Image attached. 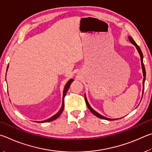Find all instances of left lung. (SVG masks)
<instances>
[{"label":"left lung","mask_w":152,"mask_h":152,"mask_svg":"<svg viewBox=\"0 0 152 152\" xmlns=\"http://www.w3.org/2000/svg\"><path fill=\"white\" fill-rule=\"evenodd\" d=\"M129 40L130 41V42H132V43L133 45H134L135 47H136L137 49L138 50V52H139V54L140 55V57H141V63H142V71H143V89H144V81H145V66H144V65H143V54H142V50H141L140 48L139 47V46L135 43V41L133 40V39L131 37H129ZM85 100H86V105L87 107H88L89 110L91 111V112L92 113H94V115L97 117V118H101V119H106V120H110V121H112V120H114V119H109V118H105V117L104 116H102V115H100V114H99L98 113H97L96 111H94L93 109L91 107V106L89 105V104L88 103V102H87V100L86 99V97L85 96Z\"/></svg>","instance_id":"8db88e82"}]
</instances>
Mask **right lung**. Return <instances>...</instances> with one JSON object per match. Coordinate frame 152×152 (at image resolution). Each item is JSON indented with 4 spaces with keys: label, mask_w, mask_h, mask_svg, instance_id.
I'll return each mask as SVG.
<instances>
[{
    "label": "right lung",
    "mask_w": 152,
    "mask_h": 152,
    "mask_svg": "<svg viewBox=\"0 0 152 152\" xmlns=\"http://www.w3.org/2000/svg\"><path fill=\"white\" fill-rule=\"evenodd\" d=\"M8 66H9V65H8ZM7 69H8V68H7ZM73 79H70V80H69V81H68V83L66 84V86H65V88H64V90H63V103H62V107H61V110H59V111H58V112L57 114H55V115H53V117H51V118H50L48 119H47V120H45V121H42V122H49V121H51L55 120V119H57V118H58V117L61 115V113L63 112V109H64V105H65V103H64V99H65V95H66V91H68V89H69V87H70L71 84V83H72V82H73Z\"/></svg>",
    "instance_id": "1"
}]
</instances>
